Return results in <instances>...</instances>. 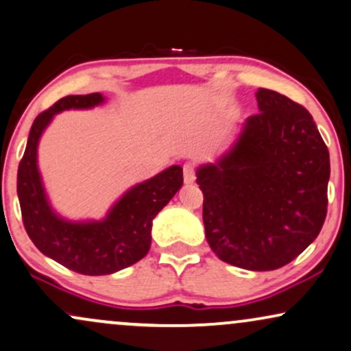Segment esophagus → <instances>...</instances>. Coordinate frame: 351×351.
<instances>
[{"label": "esophagus", "mask_w": 351, "mask_h": 351, "mask_svg": "<svg viewBox=\"0 0 351 351\" xmlns=\"http://www.w3.org/2000/svg\"><path fill=\"white\" fill-rule=\"evenodd\" d=\"M197 179V166L195 162H185L184 164V180L185 184H193Z\"/></svg>", "instance_id": "34e87169"}]
</instances>
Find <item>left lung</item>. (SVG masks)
I'll list each match as a JSON object with an SVG mask.
<instances>
[{
    "instance_id": "8db88e82",
    "label": "left lung",
    "mask_w": 351,
    "mask_h": 351,
    "mask_svg": "<svg viewBox=\"0 0 351 351\" xmlns=\"http://www.w3.org/2000/svg\"><path fill=\"white\" fill-rule=\"evenodd\" d=\"M258 114L234 148L197 171L206 241L223 262L276 270L321 232L327 216L328 149L304 107L257 90Z\"/></svg>"
}]
</instances>
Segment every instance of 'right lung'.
<instances>
[{
	"label": "right lung",
	"instance_id": "obj_1",
	"mask_svg": "<svg viewBox=\"0 0 351 351\" xmlns=\"http://www.w3.org/2000/svg\"><path fill=\"white\" fill-rule=\"evenodd\" d=\"M104 101L99 93L66 96L34 120L17 169V197L30 241L42 254L81 275H109L141 261L151 247L153 218L182 187V167L172 166L138 184L120 198L104 221L70 223L47 202L37 169L38 138L55 114L89 109Z\"/></svg>",
	"mask_w": 351,
	"mask_h": 351
}]
</instances>
